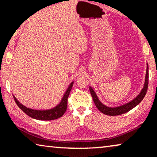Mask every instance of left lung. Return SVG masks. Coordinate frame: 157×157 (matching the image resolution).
Masks as SVG:
<instances>
[{
	"instance_id": "1",
	"label": "left lung",
	"mask_w": 157,
	"mask_h": 157,
	"mask_svg": "<svg viewBox=\"0 0 157 157\" xmlns=\"http://www.w3.org/2000/svg\"><path fill=\"white\" fill-rule=\"evenodd\" d=\"M148 83H149V67H148V64H147V72H146V77H145V83L142 91L140 92V93L133 100H132L131 101H129V102L125 104V105L119 106V107H109L105 105H103V104L100 101V100H99L96 93L94 92L93 89H92L91 87H90V93L92 94L94 105H96L97 108H98L101 112H102L103 114H106V115L117 116V115H120V114H124L126 112L130 111V110L133 109L134 107H135L136 105H139V104L142 101V100L145 97L146 94H147V89H148Z\"/></svg>"
}]
</instances>
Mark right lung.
Here are the masks:
<instances>
[{
    "mask_svg": "<svg viewBox=\"0 0 157 157\" xmlns=\"http://www.w3.org/2000/svg\"><path fill=\"white\" fill-rule=\"evenodd\" d=\"M74 82H72L69 85V87L66 90L64 94L63 98H62V100L59 104H58L56 107L52 108L50 109L46 110H37V109H33L30 108L26 107L25 106L20 103V101L17 100L16 98L13 95L15 103L18 106L20 109L22 111H23L25 113L30 117L35 119V120H56L61 117L62 116L65 114V112L67 109V99L69 97V94L71 91L72 85H73Z\"/></svg>",
    "mask_w": 157,
    "mask_h": 157,
    "instance_id": "right-lung-1",
    "label": "right lung"
}]
</instances>
